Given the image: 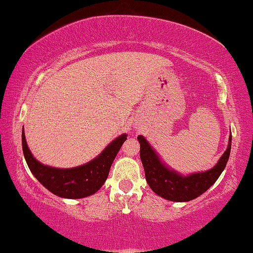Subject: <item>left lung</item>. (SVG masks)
<instances>
[{
	"instance_id": "obj_1",
	"label": "left lung",
	"mask_w": 253,
	"mask_h": 253,
	"mask_svg": "<svg viewBox=\"0 0 253 253\" xmlns=\"http://www.w3.org/2000/svg\"><path fill=\"white\" fill-rule=\"evenodd\" d=\"M138 140L140 142V158L150 188L157 195L168 201L188 202L205 193L224 170L230 157L232 135L230 134L229 146L225 152L213 168L203 172L190 173L188 176L168 168L142 135H139Z\"/></svg>"
}]
</instances>
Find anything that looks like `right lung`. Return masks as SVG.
I'll return each mask as SVG.
<instances>
[{
  "mask_svg": "<svg viewBox=\"0 0 253 253\" xmlns=\"http://www.w3.org/2000/svg\"><path fill=\"white\" fill-rule=\"evenodd\" d=\"M126 140V134H121L89 163L75 168L60 169L42 165L32 156L22 130L23 155L33 176L49 192L59 197L72 200L93 195L102 187L109 176L113 160Z\"/></svg>",
  "mask_w": 253,
  "mask_h": 253,
  "instance_id": "add662e5",
  "label": "right lung"
}]
</instances>
